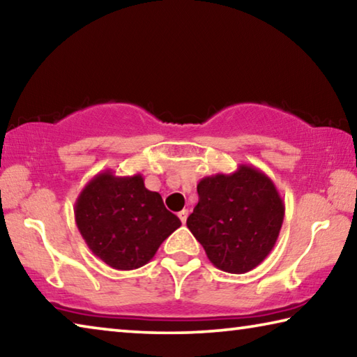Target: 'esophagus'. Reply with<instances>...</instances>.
<instances>
[{"label":"esophagus","instance_id":"obj_1","mask_svg":"<svg viewBox=\"0 0 357 357\" xmlns=\"http://www.w3.org/2000/svg\"><path fill=\"white\" fill-rule=\"evenodd\" d=\"M178 218L182 223H186V218H188V210H182V212H178Z\"/></svg>","mask_w":357,"mask_h":357}]
</instances>
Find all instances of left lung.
Masks as SVG:
<instances>
[{
	"instance_id": "1",
	"label": "left lung",
	"mask_w": 357,
	"mask_h": 357,
	"mask_svg": "<svg viewBox=\"0 0 357 357\" xmlns=\"http://www.w3.org/2000/svg\"><path fill=\"white\" fill-rule=\"evenodd\" d=\"M197 195L186 226L208 261L227 273L259 266L275 247L284 218V202L272 178L258 167L238 165L231 174L204 177Z\"/></svg>"
}]
</instances>
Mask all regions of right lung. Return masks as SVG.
<instances>
[{"label": "right lung", "instance_id": "right-lung-1", "mask_svg": "<svg viewBox=\"0 0 357 357\" xmlns=\"http://www.w3.org/2000/svg\"><path fill=\"white\" fill-rule=\"evenodd\" d=\"M77 229L96 258L116 271H132L153 259L160 245L180 227L160 192L145 188L140 174H96L75 199Z\"/></svg>", "mask_w": 357, "mask_h": 357}]
</instances>
